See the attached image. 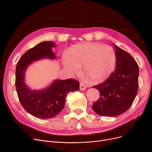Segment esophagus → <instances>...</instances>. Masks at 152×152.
Segmentation results:
<instances>
[{"mask_svg": "<svg viewBox=\"0 0 152 152\" xmlns=\"http://www.w3.org/2000/svg\"><path fill=\"white\" fill-rule=\"evenodd\" d=\"M79 89L81 91H84L86 90V87L85 85H84L83 84H80V86H79Z\"/></svg>", "mask_w": 152, "mask_h": 152, "instance_id": "1", "label": "esophagus"}]
</instances>
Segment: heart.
<instances>
[{
  "instance_id": "heart-1",
  "label": "heart",
  "mask_w": 152,
  "mask_h": 152,
  "mask_svg": "<svg viewBox=\"0 0 152 152\" xmlns=\"http://www.w3.org/2000/svg\"><path fill=\"white\" fill-rule=\"evenodd\" d=\"M116 63L112 47L97 42H86L75 45L64 55L63 65L73 75L83 73L92 83H99L109 77Z\"/></svg>"
}]
</instances>
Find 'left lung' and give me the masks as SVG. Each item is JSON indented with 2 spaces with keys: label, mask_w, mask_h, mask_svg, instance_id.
I'll return each instance as SVG.
<instances>
[{
  "label": "left lung",
  "mask_w": 152,
  "mask_h": 152,
  "mask_svg": "<svg viewBox=\"0 0 152 152\" xmlns=\"http://www.w3.org/2000/svg\"><path fill=\"white\" fill-rule=\"evenodd\" d=\"M116 69L107 80L93 86L100 97L92 105L95 113L103 116H116L128 110L137 94L139 66L134 58L115 44Z\"/></svg>",
  "instance_id": "left-lung-1"
}]
</instances>
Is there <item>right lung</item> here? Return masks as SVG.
<instances>
[{
    "mask_svg": "<svg viewBox=\"0 0 152 152\" xmlns=\"http://www.w3.org/2000/svg\"><path fill=\"white\" fill-rule=\"evenodd\" d=\"M55 46V44L50 41L39 43L22 56L16 67L15 86L21 104L28 113L41 119L57 115L65 107L68 94L79 90V82L73 79H55L42 90L31 89L25 83V72L33 61L57 58L52 49Z\"/></svg>",
    "mask_w": 152,
    "mask_h": 152,
    "instance_id": "obj_1",
    "label": "right lung"
}]
</instances>
